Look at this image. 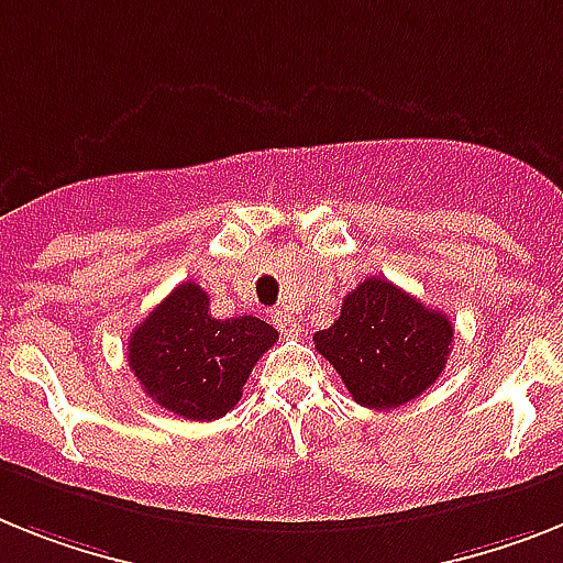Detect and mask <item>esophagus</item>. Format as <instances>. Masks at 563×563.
<instances>
[{"mask_svg": "<svg viewBox=\"0 0 563 563\" xmlns=\"http://www.w3.org/2000/svg\"><path fill=\"white\" fill-rule=\"evenodd\" d=\"M272 318H274V325L280 329V334H297V332H300V323H297L291 314H286V311H274Z\"/></svg>", "mask_w": 563, "mask_h": 563, "instance_id": "esophagus-1", "label": "esophagus"}]
</instances>
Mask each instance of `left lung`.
<instances>
[{
	"instance_id": "1",
	"label": "left lung",
	"mask_w": 563,
	"mask_h": 563,
	"mask_svg": "<svg viewBox=\"0 0 563 563\" xmlns=\"http://www.w3.org/2000/svg\"><path fill=\"white\" fill-rule=\"evenodd\" d=\"M452 320L380 277L349 291L340 318L314 334L349 395L369 409H398L441 377L452 352Z\"/></svg>"
}]
</instances>
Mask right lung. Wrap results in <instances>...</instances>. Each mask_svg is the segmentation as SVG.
Returning a JSON list of instances; mask_svg holds the SVG:
<instances>
[{
  "mask_svg": "<svg viewBox=\"0 0 563 563\" xmlns=\"http://www.w3.org/2000/svg\"><path fill=\"white\" fill-rule=\"evenodd\" d=\"M277 340L266 320H217L209 295L183 283L136 325L129 366L145 395L186 420H217L243 398L260 354Z\"/></svg>",
  "mask_w": 563,
  "mask_h": 563,
  "instance_id": "1",
  "label": "right lung"
}]
</instances>
